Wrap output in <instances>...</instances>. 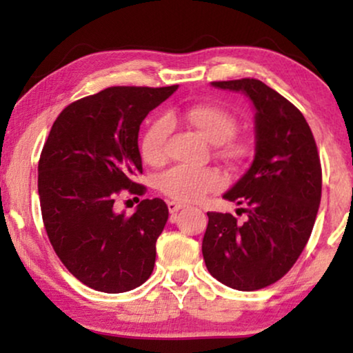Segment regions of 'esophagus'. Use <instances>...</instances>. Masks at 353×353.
<instances>
[{
  "mask_svg": "<svg viewBox=\"0 0 353 353\" xmlns=\"http://www.w3.org/2000/svg\"><path fill=\"white\" fill-rule=\"evenodd\" d=\"M167 205H168V212H170V214H176L178 210H181L183 207H185L183 204H180V202H175V201H170Z\"/></svg>",
  "mask_w": 353,
  "mask_h": 353,
  "instance_id": "obj_1",
  "label": "esophagus"
}]
</instances>
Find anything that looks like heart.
<instances>
[{"label": "heart", "instance_id": "1", "mask_svg": "<svg viewBox=\"0 0 353 353\" xmlns=\"http://www.w3.org/2000/svg\"><path fill=\"white\" fill-rule=\"evenodd\" d=\"M170 122L181 120L194 128L210 143L219 144V154L230 162H239L248 154V144L231 138L236 130V120L228 110L216 104H194L181 112L167 115ZM170 127L165 119L154 120L141 138V156L151 165H161L167 159V138ZM223 183L221 173L215 168L176 165L162 173L159 190L180 202H196L207 192L219 190Z\"/></svg>", "mask_w": 353, "mask_h": 353}]
</instances>
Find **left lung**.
Listing matches in <instances>:
<instances>
[{
  "instance_id": "1",
  "label": "left lung",
  "mask_w": 353,
  "mask_h": 353,
  "mask_svg": "<svg viewBox=\"0 0 353 353\" xmlns=\"http://www.w3.org/2000/svg\"><path fill=\"white\" fill-rule=\"evenodd\" d=\"M243 91L255 108V156L225 192L244 205L231 214L207 212L202 255L212 276L238 291H257L281 279L310 238L321 201V163L315 138L296 105L255 79L212 81Z\"/></svg>"
}]
</instances>
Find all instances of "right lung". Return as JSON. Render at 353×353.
I'll return each instance as SVG.
<instances>
[{"mask_svg":"<svg viewBox=\"0 0 353 353\" xmlns=\"http://www.w3.org/2000/svg\"><path fill=\"white\" fill-rule=\"evenodd\" d=\"M178 85L110 86L67 105L38 162V194L50 243L74 276L101 292H127L151 276L168 219L162 199H143L133 215L114 202L143 196L139 125ZM139 201V199H138Z\"/></svg>","mask_w":353,"mask_h":353,"instance_id":"1","label":"right lung"}]
</instances>
